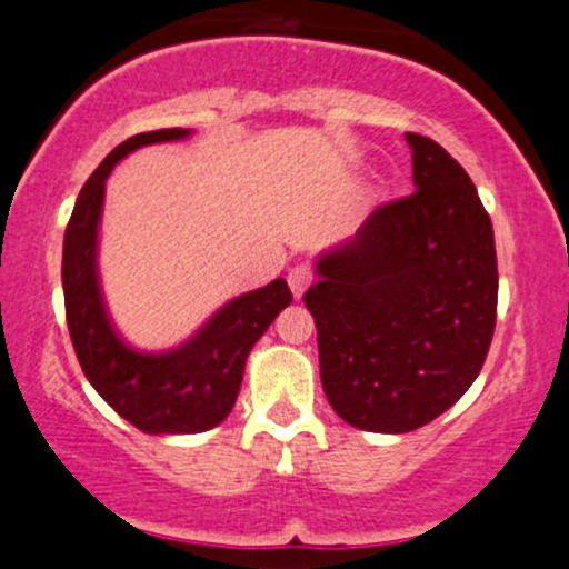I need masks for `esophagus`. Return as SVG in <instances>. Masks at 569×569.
Listing matches in <instances>:
<instances>
[{
  "instance_id": "obj_1",
  "label": "esophagus",
  "mask_w": 569,
  "mask_h": 569,
  "mask_svg": "<svg viewBox=\"0 0 569 569\" xmlns=\"http://www.w3.org/2000/svg\"><path fill=\"white\" fill-rule=\"evenodd\" d=\"M312 283V267L310 264H297V267H291L289 270V286H291V291H293V297H302L305 293V289L307 286Z\"/></svg>"
}]
</instances>
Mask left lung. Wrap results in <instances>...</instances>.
<instances>
[{
	"label": "left lung",
	"mask_w": 569,
	"mask_h": 569,
	"mask_svg": "<svg viewBox=\"0 0 569 569\" xmlns=\"http://www.w3.org/2000/svg\"><path fill=\"white\" fill-rule=\"evenodd\" d=\"M415 192L382 202L318 259L305 293L335 411L371 433H409L471 388L495 335L498 257L471 176L407 133Z\"/></svg>",
	"instance_id": "8db88e82"
}]
</instances>
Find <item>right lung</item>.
<instances>
[{
  "mask_svg": "<svg viewBox=\"0 0 569 569\" xmlns=\"http://www.w3.org/2000/svg\"><path fill=\"white\" fill-rule=\"evenodd\" d=\"M189 136L184 128L152 130L122 141L84 181L63 234V302L71 345L98 396L143 433H202L234 407L246 358L267 326L291 305V289L276 278L264 289L227 302L189 342L143 352L117 335L96 272V240L103 187L133 149Z\"/></svg>",
  "mask_w": 569,
  "mask_h": 569,
  "instance_id": "1",
  "label": "right lung"
}]
</instances>
